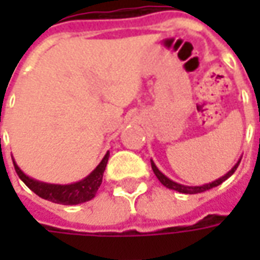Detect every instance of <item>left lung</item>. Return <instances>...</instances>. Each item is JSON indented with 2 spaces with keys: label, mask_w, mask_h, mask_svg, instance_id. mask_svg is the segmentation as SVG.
Segmentation results:
<instances>
[{
  "label": "left lung",
  "mask_w": 260,
  "mask_h": 260,
  "mask_svg": "<svg viewBox=\"0 0 260 260\" xmlns=\"http://www.w3.org/2000/svg\"><path fill=\"white\" fill-rule=\"evenodd\" d=\"M241 157H242V156H241ZM241 157L238 158V161L234 164V167L230 170L229 173H225L223 177H220V178L212 181V182L203 184V185H184V184H180V182H175V181L170 180L167 175H164L163 173H161V171L157 169V166L154 164V161H153V160H150V164H152L153 173L156 174V177L158 178V181H160V182H161V184H163L166 188L173 189V191L181 192V193H189V195H192V193H201V192H205V191H207V189H212V188H214V186L223 184L224 181L227 180V178H230L231 175L234 174V171L237 170V167H238V164H240V161H241Z\"/></svg>",
  "instance_id": "obj_1"
}]
</instances>
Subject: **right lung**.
<instances>
[{"mask_svg": "<svg viewBox=\"0 0 260 260\" xmlns=\"http://www.w3.org/2000/svg\"><path fill=\"white\" fill-rule=\"evenodd\" d=\"M108 157H110V152L104 154L102 161L97 164V167L90 174L86 175L85 178L76 181V182H71V184H50V182L35 180L20 170L14 157L12 160H14L16 174L19 175L20 180L23 181L26 186L35 192L36 195L46 201L59 203V205H79V203L91 201L96 196L103 182V174L107 167Z\"/></svg>", "mask_w": 260, "mask_h": 260, "instance_id": "right-lung-1", "label": "right lung"}]
</instances>
